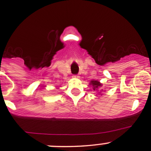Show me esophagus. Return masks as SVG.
<instances>
[{"instance_id":"1","label":"esophagus","mask_w":151,"mask_h":151,"mask_svg":"<svg viewBox=\"0 0 151 151\" xmlns=\"http://www.w3.org/2000/svg\"><path fill=\"white\" fill-rule=\"evenodd\" d=\"M73 77H74V78H78V77H79V76H78L77 74H74V75H73Z\"/></svg>"}]
</instances>
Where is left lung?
<instances>
[{"label": "left lung", "mask_w": 151, "mask_h": 151, "mask_svg": "<svg viewBox=\"0 0 151 151\" xmlns=\"http://www.w3.org/2000/svg\"><path fill=\"white\" fill-rule=\"evenodd\" d=\"M90 84L93 86V88L94 91L97 90L98 88H99V87L101 86V83H100L99 81H96V80H92L91 81Z\"/></svg>", "instance_id": "1"}]
</instances>
